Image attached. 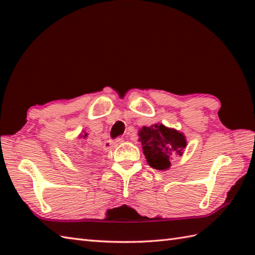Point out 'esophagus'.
I'll return each instance as SVG.
<instances>
[{"label":"esophagus","mask_w":255,"mask_h":255,"mask_svg":"<svg viewBox=\"0 0 255 255\" xmlns=\"http://www.w3.org/2000/svg\"><path fill=\"white\" fill-rule=\"evenodd\" d=\"M123 142H124V139L123 138H117V139L114 140L112 144L114 145V147H117V145H119V144L123 143Z\"/></svg>","instance_id":"obj_1"}]
</instances>
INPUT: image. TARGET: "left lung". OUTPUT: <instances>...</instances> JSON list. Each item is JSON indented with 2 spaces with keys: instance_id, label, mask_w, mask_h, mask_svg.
<instances>
[{
  "instance_id": "left-lung-1",
  "label": "left lung",
  "mask_w": 255,
  "mask_h": 255,
  "mask_svg": "<svg viewBox=\"0 0 255 255\" xmlns=\"http://www.w3.org/2000/svg\"><path fill=\"white\" fill-rule=\"evenodd\" d=\"M138 136L148 164L160 171L170 169L171 156L182 155L187 144L183 132L160 123L149 127H141Z\"/></svg>"
}]
</instances>
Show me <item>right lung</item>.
<instances>
[{
    "mask_svg": "<svg viewBox=\"0 0 255 255\" xmlns=\"http://www.w3.org/2000/svg\"><path fill=\"white\" fill-rule=\"evenodd\" d=\"M80 138H83V139H85L86 137H88V132H85L84 131V134H82V133H80V136H79Z\"/></svg>",
    "mask_w": 255,
    "mask_h": 255,
    "instance_id": "1",
    "label": "right lung"
}]
</instances>
